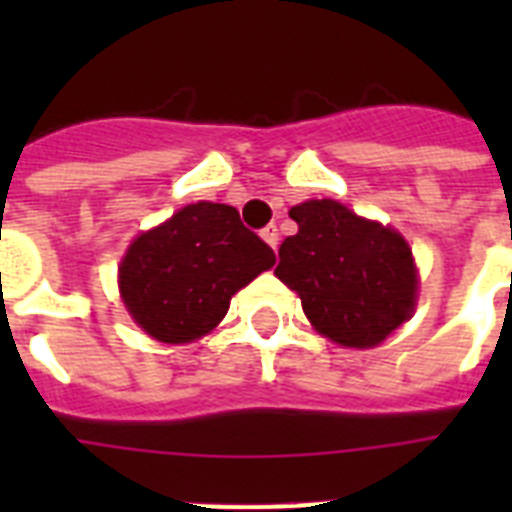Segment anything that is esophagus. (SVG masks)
Here are the masks:
<instances>
[{
    "instance_id": "1",
    "label": "esophagus",
    "mask_w": 512,
    "mask_h": 512,
    "mask_svg": "<svg viewBox=\"0 0 512 512\" xmlns=\"http://www.w3.org/2000/svg\"><path fill=\"white\" fill-rule=\"evenodd\" d=\"M260 236H263L265 241H268V244H271L273 247V252H276V249H279V228H276V225H265L263 228V233H260Z\"/></svg>"
}]
</instances>
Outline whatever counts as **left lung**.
Wrapping results in <instances>:
<instances>
[{
  "instance_id": "obj_1",
  "label": "left lung",
  "mask_w": 512,
  "mask_h": 512,
  "mask_svg": "<svg viewBox=\"0 0 512 512\" xmlns=\"http://www.w3.org/2000/svg\"><path fill=\"white\" fill-rule=\"evenodd\" d=\"M289 217L297 233L281 241L276 276L300 295L321 335L369 348L409 319L417 273L412 249L396 231L332 199L297 204Z\"/></svg>"
}]
</instances>
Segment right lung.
<instances>
[{
    "mask_svg": "<svg viewBox=\"0 0 512 512\" xmlns=\"http://www.w3.org/2000/svg\"><path fill=\"white\" fill-rule=\"evenodd\" d=\"M276 263L273 249L228 204H188L143 233L119 268L127 311L162 342L207 335L231 297Z\"/></svg>",
    "mask_w": 512,
    "mask_h": 512,
    "instance_id": "obj_1",
    "label": "right lung"
}]
</instances>
